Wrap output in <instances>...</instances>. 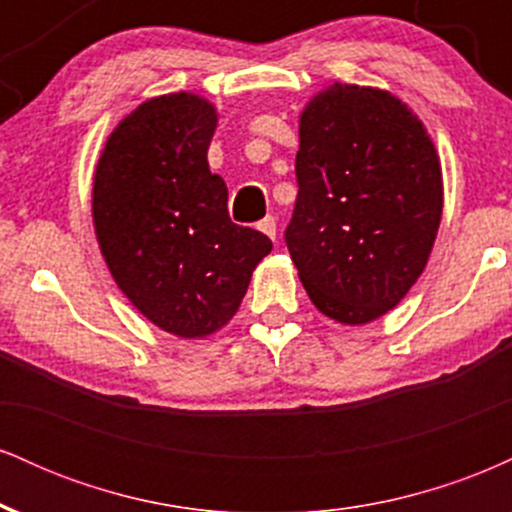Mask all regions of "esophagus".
<instances>
[{
	"label": "esophagus",
	"instance_id": "1",
	"mask_svg": "<svg viewBox=\"0 0 512 512\" xmlns=\"http://www.w3.org/2000/svg\"><path fill=\"white\" fill-rule=\"evenodd\" d=\"M257 228H260L264 236H269L272 240L276 238V219H274V216H264V219L257 223Z\"/></svg>",
	"mask_w": 512,
	"mask_h": 512
}]
</instances>
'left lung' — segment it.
Listing matches in <instances>:
<instances>
[{
  "label": "left lung",
  "mask_w": 512,
  "mask_h": 512,
  "mask_svg": "<svg viewBox=\"0 0 512 512\" xmlns=\"http://www.w3.org/2000/svg\"><path fill=\"white\" fill-rule=\"evenodd\" d=\"M298 197L284 231L310 301L366 325L424 272L443 178L431 137L395 96L334 84L301 115Z\"/></svg>",
  "instance_id": "8db88e82"
}]
</instances>
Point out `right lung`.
<instances>
[{
  "label": "right lung",
  "mask_w": 512,
  "mask_h": 512,
  "mask_svg": "<svg viewBox=\"0 0 512 512\" xmlns=\"http://www.w3.org/2000/svg\"><path fill=\"white\" fill-rule=\"evenodd\" d=\"M214 108L192 93L139 105L105 144L93 223L122 293L161 330L207 337L236 315L272 240L228 216L207 151Z\"/></svg>",
  "instance_id": "right-lung-1"
}]
</instances>
